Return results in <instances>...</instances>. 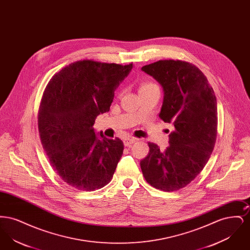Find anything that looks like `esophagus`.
Returning a JSON list of instances; mask_svg holds the SVG:
<instances>
[{
    "label": "esophagus",
    "instance_id": "obj_1",
    "mask_svg": "<svg viewBox=\"0 0 250 250\" xmlns=\"http://www.w3.org/2000/svg\"><path fill=\"white\" fill-rule=\"evenodd\" d=\"M137 141L138 140L136 138H125V139H124V144L128 147V146H131L133 143H136Z\"/></svg>",
    "mask_w": 250,
    "mask_h": 250
}]
</instances>
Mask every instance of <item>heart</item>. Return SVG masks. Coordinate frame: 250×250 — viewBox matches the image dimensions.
<instances>
[{
  "label": "heart",
  "instance_id": "obj_1",
  "mask_svg": "<svg viewBox=\"0 0 250 250\" xmlns=\"http://www.w3.org/2000/svg\"><path fill=\"white\" fill-rule=\"evenodd\" d=\"M154 86H157L155 83H151V82H145L141 84V87H140V90H143V89H147V88H150V87H154Z\"/></svg>",
  "mask_w": 250,
  "mask_h": 250
}]
</instances>
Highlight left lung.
<instances>
[{
  "label": "left lung",
  "instance_id": "1",
  "mask_svg": "<svg viewBox=\"0 0 250 250\" xmlns=\"http://www.w3.org/2000/svg\"><path fill=\"white\" fill-rule=\"evenodd\" d=\"M161 84L164 92L160 119L172 123L165 151L153 143L141 161L148 184L162 191L188 186L208 162L217 135L214 90L196 65L180 60H160L142 67Z\"/></svg>",
  "mask_w": 250,
  "mask_h": 250
}]
</instances>
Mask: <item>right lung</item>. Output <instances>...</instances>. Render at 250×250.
<instances>
[{
    "label": "right lung",
    "mask_w": 250,
    "mask_h": 250,
    "mask_svg": "<svg viewBox=\"0 0 250 250\" xmlns=\"http://www.w3.org/2000/svg\"><path fill=\"white\" fill-rule=\"evenodd\" d=\"M133 64L83 60L72 62L49 81L38 111L41 143L61 179L79 190L94 191L114 174L124 143L95 134L93 125L107 112L114 91Z\"/></svg>",
    "instance_id": "add662e5"
}]
</instances>
